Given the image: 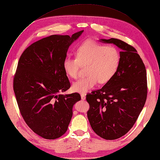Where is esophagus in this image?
Returning <instances> with one entry per match:
<instances>
[{"instance_id":"obj_1","label":"esophagus","mask_w":160,"mask_h":160,"mask_svg":"<svg viewBox=\"0 0 160 160\" xmlns=\"http://www.w3.org/2000/svg\"><path fill=\"white\" fill-rule=\"evenodd\" d=\"M80 96H81V98H82V100H85L86 99V97L84 94H81Z\"/></svg>"}]
</instances>
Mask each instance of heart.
Returning a JSON list of instances; mask_svg holds the SVG:
<instances>
[{"label": "heart", "mask_w": 160, "mask_h": 160, "mask_svg": "<svg viewBox=\"0 0 160 160\" xmlns=\"http://www.w3.org/2000/svg\"><path fill=\"white\" fill-rule=\"evenodd\" d=\"M120 61L118 49L112 45H106L88 40L82 43L76 51V58L66 57L63 69L66 75L76 78L82 66H85L87 77L75 82L72 90L85 94L98 83L108 82L117 73Z\"/></svg>", "instance_id": "b5f03b06"}]
</instances>
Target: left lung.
Wrapping results in <instances>:
<instances>
[{
	"instance_id": "obj_1",
	"label": "left lung",
	"mask_w": 160,
	"mask_h": 160,
	"mask_svg": "<svg viewBox=\"0 0 160 160\" xmlns=\"http://www.w3.org/2000/svg\"><path fill=\"white\" fill-rule=\"evenodd\" d=\"M121 49L114 77L101 89L87 95V117L92 130L106 140L118 139L135 123L147 98L146 70L134 48L121 40L100 39Z\"/></svg>"
}]
</instances>
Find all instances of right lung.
<instances>
[{
    "instance_id": "add662e5",
    "label": "right lung",
    "mask_w": 160,
    "mask_h": 160,
    "mask_svg": "<svg viewBox=\"0 0 160 160\" xmlns=\"http://www.w3.org/2000/svg\"><path fill=\"white\" fill-rule=\"evenodd\" d=\"M83 30L52 35L32 43L21 54L13 88L21 115L28 127L46 139L60 138L68 130L78 93L62 94L70 87L63 61Z\"/></svg>"
}]
</instances>
